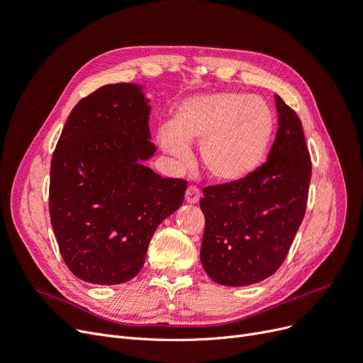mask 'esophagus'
<instances>
[{"label": "esophagus", "instance_id": "obj_1", "mask_svg": "<svg viewBox=\"0 0 363 363\" xmlns=\"http://www.w3.org/2000/svg\"><path fill=\"white\" fill-rule=\"evenodd\" d=\"M184 200L188 201L189 204H196L200 201V191L195 188V186H189L188 189H186L184 194Z\"/></svg>", "mask_w": 363, "mask_h": 363}]
</instances>
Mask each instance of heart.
I'll return each instance as SVG.
<instances>
[{"mask_svg":"<svg viewBox=\"0 0 363 363\" xmlns=\"http://www.w3.org/2000/svg\"><path fill=\"white\" fill-rule=\"evenodd\" d=\"M274 116L257 96L235 92L195 95L172 112L169 127L157 133L160 148L186 163L189 145L200 144V159L216 182L236 183L255 172L267 157Z\"/></svg>","mask_w":363,"mask_h":363,"instance_id":"obj_1","label":"heart"}]
</instances>
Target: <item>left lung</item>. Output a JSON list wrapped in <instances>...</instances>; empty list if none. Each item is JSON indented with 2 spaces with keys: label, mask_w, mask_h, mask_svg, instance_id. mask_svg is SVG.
Segmentation results:
<instances>
[{
  "label": "left lung",
  "mask_w": 363,
  "mask_h": 363,
  "mask_svg": "<svg viewBox=\"0 0 363 363\" xmlns=\"http://www.w3.org/2000/svg\"><path fill=\"white\" fill-rule=\"evenodd\" d=\"M276 106L279 130L268 160L244 180L203 189L201 265L224 286H248L272 276L304 218L309 150L298 115L279 95Z\"/></svg>",
  "instance_id": "8db88e82"
}]
</instances>
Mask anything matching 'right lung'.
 Wrapping results in <instances>:
<instances>
[{
	"label": "right lung",
	"mask_w": 363,
	"mask_h": 363,
	"mask_svg": "<svg viewBox=\"0 0 363 363\" xmlns=\"http://www.w3.org/2000/svg\"><path fill=\"white\" fill-rule=\"evenodd\" d=\"M150 112L140 84H106L77 103L54 150L51 225L65 263L84 281L136 277L156 228L183 203L186 180L144 164L156 152Z\"/></svg>",
	"instance_id": "right-lung-1"
}]
</instances>
